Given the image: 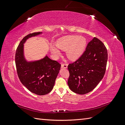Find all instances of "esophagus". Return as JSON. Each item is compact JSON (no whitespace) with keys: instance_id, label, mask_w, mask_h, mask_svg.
Masks as SVG:
<instances>
[{"instance_id":"34e87169","label":"esophagus","mask_w":125,"mask_h":125,"mask_svg":"<svg viewBox=\"0 0 125 125\" xmlns=\"http://www.w3.org/2000/svg\"><path fill=\"white\" fill-rule=\"evenodd\" d=\"M62 68H67L68 67V64L67 63H62L61 65Z\"/></svg>"}]
</instances>
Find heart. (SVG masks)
I'll return each instance as SVG.
<instances>
[{
  "mask_svg": "<svg viewBox=\"0 0 125 125\" xmlns=\"http://www.w3.org/2000/svg\"><path fill=\"white\" fill-rule=\"evenodd\" d=\"M86 44L85 37L69 36L60 39L56 42V46L62 51H66L67 57L70 60H76L83 52ZM51 50L55 56L60 55L58 49L54 45L51 46Z\"/></svg>",
  "mask_w": 125,
  "mask_h": 125,
  "instance_id": "obj_1",
  "label": "heart"
}]
</instances>
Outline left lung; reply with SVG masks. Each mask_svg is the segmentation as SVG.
Wrapping results in <instances>:
<instances>
[{
    "label": "left lung",
    "instance_id": "left-lung-1",
    "mask_svg": "<svg viewBox=\"0 0 125 125\" xmlns=\"http://www.w3.org/2000/svg\"><path fill=\"white\" fill-rule=\"evenodd\" d=\"M107 58V51L104 44L94 37L83 54L68 66L69 72L68 84L70 89L79 94L92 91L104 77Z\"/></svg>",
    "mask_w": 125,
    "mask_h": 125
}]
</instances>
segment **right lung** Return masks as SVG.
Masks as SVG:
<instances>
[{"mask_svg": "<svg viewBox=\"0 0 125 125\" xmlns=\"http://www.w3.org/2000/svg\"><path fill=\"white\" fill-rule=\"evenodd\" d=\"M41 33H30L21 40L16 50L15 62L18 77L22 84L31 92L43 95L50 93L53 88L61 65L47 56L38 61H26L23 54V44L30 37Z\"/></svg>", "mask_w": 125, "mask_h": 125, "instance_id": "right-lung-1", "label": "right lung"}]
</instances>
